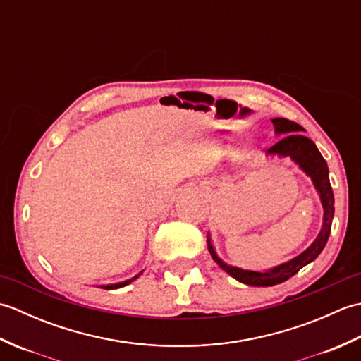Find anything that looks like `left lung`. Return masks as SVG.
Returning a JSON list of instances; mask_svg holds the SVG:
<instances>
[{
  "label": "left lung",
  "instance_id": "left-lung-1",
  "mask_svg": "<svg viewBox=\"0 0 361 361\" xmlns=\"http://www.w3.org/2000/svg\"><path fill=\"white\" fill-rule=\"evenodd\" d=\"M274 126L276 135H282L281 140L276 142L273 147L267 150L268 155H278V157H290L295 163L307 173L315 189L318 190L321 203L324 208V219H323V228L318 234L310 247L305 250L301 255L293 257L286 264H281L278 267L271 268L267 271H252V270H242L239 267H231L225 264L221 260L216 250H214L211 243V237L208 234V250L211 252L212 259L216 260L217 265L225 270L228 274H231L234 279H237L242 283H247L251 287H271L276 283H281L283 281L290 279L291 276H295L302 267L310 264L312 260H315L319 252L324 250L329 234L332 229V219H334V192L331 181H329V167L326 159L321 155L318 147L307 136H304L302 132L305 130L296 124L293 121H288L286 118H274L271 119Z\"/></svg>",
  "mask_w": 361,
  "mask_h": 361
}]
</instances>
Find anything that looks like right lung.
<instances>
[{
  "mask_svg": "<svg viewBox=\"0 0 361 361\" xmlns=\"http://www.w3.org/2000/svg\"><path fill=\"white\" fill-rule=\"evenodd\" d=\"M140 276V274H137ZM137 276H135V278H132V279H128V281H124V282H119V283H111V286H101L102 288H105V290H114V288H121V287H126L127 283H130L132 281H135Z\"/></svg>",
  "mask_w": 361,
  "mask_h": 361,
  "instance_id": "add662e5",
  "label": "right lung"
}]
</instances>
